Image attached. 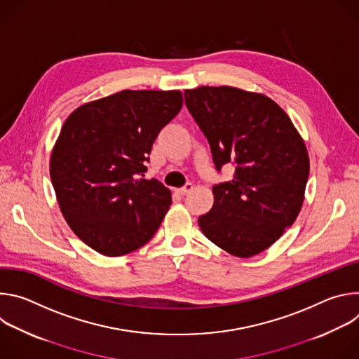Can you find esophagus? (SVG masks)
Wrapping results in <instances>:
<instances>
[{
  "instance_id": "1",
  "label": "esophagus",
  "mask_w": 359,
  "mask_h": 359,
  "mask_svg": "<svg viewBox=\"0 0 359 359\" xmlns=\"http://www.w3.org/2000/svg\"><path fill=\"white\" fill-rule=\"evenodd\" d=\"M191 190H193V184H191V183H186L183 187L177 189V190H176V193H177V194L184 196V194H187V193H189V191H191Z\"/></svg>"
}]
</instances>
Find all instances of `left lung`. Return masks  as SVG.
Instances as JSON below:
<instances>
[{
  "label": "left lung",
  "instance_id": "1",
  "mask_svg": "<svg viewBox=\"0 0 359 359\" xmlns=\"http://www.w3.org/2000/svg\"><path fill=\"white\" fill-rule=\"evenodd\" d=\"M184 99L209 140L216 169L234 166L233 179L213 187L215 204L198 226L224 251L251 257L276 243L301 210L310 175L305 143L263 93L200 86L186 89Z\"/></svg>",
  "mask_w": 359,
  "mask_h": 359
}]
</instances>
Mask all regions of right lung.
<instances>
[{
    "instance_id": "1",
    "label": "right lung",
    "mask_w": 359,
    "mask_h": 359,
    "mask_svg": "<svg viewBox=\"0 0 359 359\" xmlns=\"http://www.w3.org/2000/svg\"><path fill=\"white\" fill-rule=\"evenodd\" d=\"M182 105L180 90L125 89L65 121L50 153V182L67 223L95 251L118 257L158 231L172 193L144 179L146 162Z\"/></svg>"
}]
</instances>
